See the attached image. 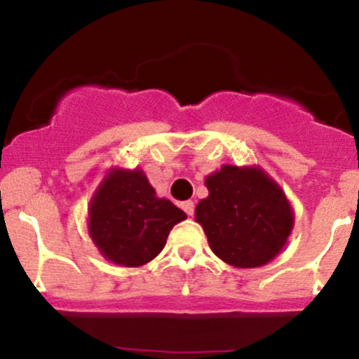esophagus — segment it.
I'll return each instance as SVG.
<instances>
[{"instance_id":"esophagus-1","label":"esophagus","mask_w":359,"mask_h":359,"mask_svg":"<svg viewBox=\"0 0 359 359\" xmlns=\"http://www.w3.org/2000/svg\"><path fill=\"white\" fill-rule=\"evenodd\" d=\"M182 209L185 211V214H187V216H192V214H194V203H192V201H185V203H182Z\"/></svg>"}]
</instances>
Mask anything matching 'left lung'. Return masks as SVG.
Wrapping results in <instances>:
<instances>
[{
  "mask_svg": "<svg viewBox=\"0 0 359 359\" xmlns=\"http://www.w3.org/2000/svg\"><path fill=\"white\" fill-rule=\"evenodd\" d=\"M209 196L196 205L217 258L236 269H257L285 248L294 209L285 192L263 168L222 165L205 177Z\"/></svg>",
  "mask_w": 359,
  "mask_h": 359,
  "instance_id": "8db88e82",
  "label": "left lung"
}]
</instances>
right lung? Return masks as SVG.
<instances>
[{
  "mask_svg": "<svg viewBox=\"0 0 359 359\" xmlns=\"http://www.w3.org/2000/svg\"><path fill=\"white\" fill-rule=\"evenodd\" d=\"M185 212L156 197L142 168L113 167L88 209L89 236L106 259L119 266H142L165 246L168 233Z\"/></svg>",
  "mask_w": 359,
  "mask_h": 359,
  "instance_id": "add662e5",
  "label": "right lung"
}]
</instances>
